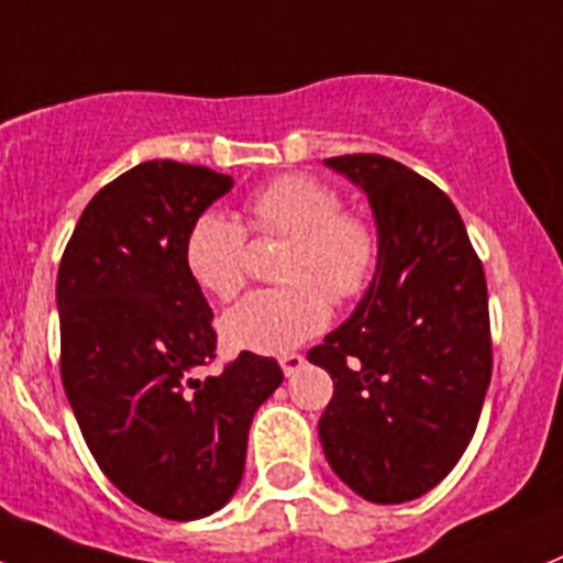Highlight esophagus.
Here are the masks:
<instances>
[{"instance_id":"34e87169","label":"esophagus","mask_w":563,"mask_h":563,"mask_svg":"<svg viewBox=\"0 0 563 563\" xmlns=\"http://www.w3.org/2000/svg\"><path fill=\"white\" fill-rule=\"evenodd\" d=\"M278 365H282L285 376H296V373L307 365V358H303L301 353H285V356L278 358Z\"/></svg>"}]
</instances>
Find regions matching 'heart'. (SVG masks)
<instances>
[{"label":"heart","mask_w":563,"mask_h":563,"mask_svg":"<svg viewBox=\"0 0 563 563\" xmlns=\"http://www.w3.org/2000/svg\"><path fill=\"white\" fill-rule=\"evenodd\" d=\"M249 227L260 238L290 240L282 256V290H260L221 318L227 347L278 356L329 325V298L345 303L371 287L378 232L342 212V196L307 174H285L251 196ZM185 265L207 296L229 301L245 282V229L223 212H201L185 238Z\"/></svg>","instance_id":"b5f03b06"}]
</instances>
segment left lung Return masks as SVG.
Segmentation results:
<instances>
[{"mask_svg": "<svg viewBox=\"0 0 563 563\" xmlns=\"http://www.w3.org/2000/svg\"><path fill=\"white\" fill-rule=\"evenodd\" d=\"M325 165L367 196L382 254L351 318L307 353L334 382L320 442L365 500H415L456 467L489 389L484 267L433 181L378 154Z\"/></svg>", "mask_w": 563, "mask_h": 563, "instance_id": "left-lung-1", "label": "left lung"}]
</instances>
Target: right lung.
<instances>
[{
	"instance_id": "obj_1",
	"label": "right lung",
	"mask_w": 563,
	"mask_h": 563,
	"mask_svg": "<svg viewBox=\"0 0 563 563\" xmlns=\"http://www.w3.org/2000/svg\"><path fill=\"white\" fill-rule=\"evenodd\" d=\"M232 185L205 165H135L90 198L57 271L60 373L79 431L132 503L179 522L232 500L254 411L285 378L256 353L192 378L218 336L185 238Z\"/></svg>"
}]
</instances>
